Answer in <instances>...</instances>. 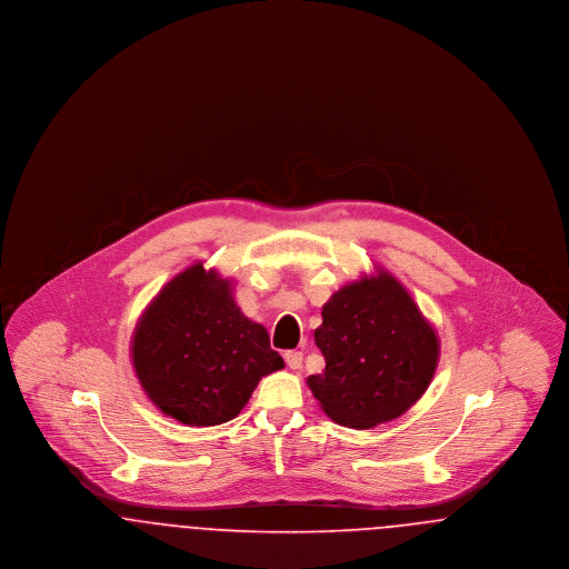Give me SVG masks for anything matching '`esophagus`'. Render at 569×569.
Segmentation results:
<instances>
[{"mask_svg": "<svg viewBox=\"0 0 569 569\" xmlns=\"http://www.w3.org/2000/svg\"><path fill=\"white\" fill-rule=\"evenodd\" d=\"M283 358H286V365H288L290 369H300V365H302V353L286 352L283 353Z\"/></svg>", "mask_w": 569, "mask_h": 569, "instance_id": "1", "label": "esophagus"}]
</instances>
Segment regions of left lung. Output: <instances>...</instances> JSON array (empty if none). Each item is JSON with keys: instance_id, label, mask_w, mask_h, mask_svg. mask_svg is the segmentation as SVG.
I'll return each instance as SVG.
<instances>
[{"instance_id": "8db88e82", "label": "left lung", "mask_w": 569, "mask_h": 569, "mask_svg": "<svg viewBox=\"0 0 569 569\" xmlns=\"http://www.w3.org/2000/svg\"><path fill=\"white\" fill-rule=\"evenodd\" d=\"M313 337L326 367L307 383L328 418L358 431L406 413L427 392L439 360L433 326L383 269L335 292Z\"/></svg>"}]
</instances>
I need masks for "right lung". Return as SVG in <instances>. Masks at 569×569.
<instances>
[{"mask_svg":"<svg viewBox=\"0 0 569 569\" xmlns=\"http://www.w3.org/2000/svg\"><path fill=\"white\" fill-rule=\"evenodd\" d=\"M132 365L147 397L188 427H216L283 369L269 332L244 318L230 279L196 262L170 279L136 325Z\"/></svg>","mask_w":569,"mask_h":569,"instance_id":"1","label":"right lung"}]
</instances>
